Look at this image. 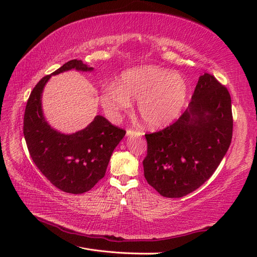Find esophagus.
Wrapping results in <instances>:
<instances>
[{"instance_id":"esophagus-1","label":"esophagus","mask_w":257,"mask_h":257,"mask_svg":"<svg viewBox=\"0 0 257 257\" xmlns=\"http://www.w3.org/2000/svg\"><path fill=\"white\" fill-rule=\"evenodd\" d=\"M126 135H127V136H132V135L142 136L143 133H142V132H139V131H136V130H133V128H130V130L126 131Z\"/></svg>"}]
</instances>
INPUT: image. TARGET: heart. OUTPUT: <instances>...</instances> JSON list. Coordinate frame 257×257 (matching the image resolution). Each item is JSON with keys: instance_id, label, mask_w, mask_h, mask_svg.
<instances>
[{"instance_id": "obj_1", "label": "heart", "mask_w": 257, "mask_h": 257, "mask_svg": "<svg viewBox=\"0 0 257 257\" xmlns=\"http://www.w3.org/2000/svg\"><path fill=\"white\" fill-rule=\"evenodd\" d=\"M189 95V83L181 74L155 65L124 72L118 84L107 87L100 96L106 113L112 119L138 99L137 108L144 123L151 128L164 127L181 113Z\"/></svg>"}]
</instances>
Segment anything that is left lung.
I'll use <instances>...</instances> for the list:
<instances>
[{"mask_svg":"<svg viewBox=\"0 0 257 257\" xmlns=\"http://www.w3.org/2000/svg\"><path fill=\"white\" fill-rule=\"evenodd\" d=\"M145 136L147 182L164 197L188 195L213 175L229 148L232 113L228 90L214 76L204 74L180 118Z\"/></svg>","mask_w":257,"mask_h":257,"instance_id":"8db88e82","label":"left lung"}]
</instances>
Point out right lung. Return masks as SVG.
<instances>
[{
	"label": "right lung",
	"mask_w": 257,
	"mask_h": 257,
	"mask_svg": "<svg viewBox=\"0 0 257 257\" xmlns=\"http://www.w3.org/2000/svg\"><path fill=\"white\" fill-rule=\"evenodd\" d=\"M69 69L90 72L81 60L68 61L56 72L43 77L31 92L23 119V135L36 167L59 190L81 194L90 191L105 176L114 148L126 132L102 115L73 134L50 127L42 109V93L52 75Z\"/></svg>",
	"instance_id": "add662e5"
}]
</instances>
